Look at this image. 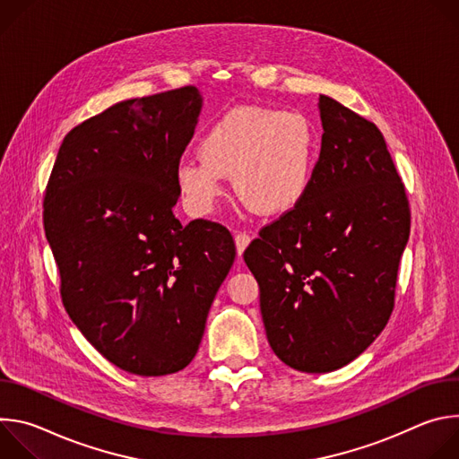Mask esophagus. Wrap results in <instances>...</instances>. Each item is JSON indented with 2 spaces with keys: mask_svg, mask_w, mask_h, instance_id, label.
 I'll use <instances>...</instances> for the list:
<instances>
[{
  "mask_svg": "<svg viewBox=\"0 0 459 459\" xmlns=\"http://www.w3.org/2000/svg\"><path fill=\"white\" fill-rule=\"evenodd\" d=\"M250 236L247 234V232H238L236 236H234V241H236V250H238V255H241L243 252H245V248L248 247V243H250Z\"/></svg>",
  "mask_w": 459,
  "mask_h": 459,
  "instance_id": "obj_1",
  "label": "esophagus"
}]
</instances>
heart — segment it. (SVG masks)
Wrapping results in <instances>:
<instances>
[{
	"label": "heart",
	"mask_w": 459,
	"mask_h": 459,
	"mask_svg": "<svg viewBox=\"0 0 459 459\" xmlns=\"http://www.w3.org/2000/svg\"><path fill=\"white\" fill-rule=\"evenodd\" d=\"M316 133L299 112L234 107L216 117L200 142V160L178 167V185L198 212H209L232 178L241 204L259 214H283L301 204L314 176Z\"/></svg>",
	"instance_id": "obj_1"
}]
</instances>
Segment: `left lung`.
Instances as JSON below:
<instances>
[{
	"label": "left lung",
	"instance_id": "left-lung-1",
	"mask_svg": "<svg viewBox=\"0 0 459 459\" xmlns=\"http://www.w3.org/2000/svg\"><path fill=\"white\" fill-rule=\"evenodd\" d=\"M319 116L307 195L243 254L274 354L316 374L345 367L385 329L411 234L405 186L379 128L329 96H319Z\"/></svg>",
	"mask_w": 459,
	"mask_h": 459
}]
</instances>
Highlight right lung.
I'll return each mask as SVG.
<instances>
[{
	"label": "right lung",
	"mask_w": 459,
	"mask_h": 459,
	"mask_svg": "<svg viewBox=\"0 0 459 459\" xmlns=\"http://www.w3.org/2000/svg\"><path fill=\"white\" fill-rule=\"evenodd\" d=\"M188 85L116 103L65 136L43 227L65 310L110 363L138 376L185 368L236 245L214 221L181 225L178 167L202 112Z\"/></svg>",
	"instance_id": "obj_1"
}]
</instances>
